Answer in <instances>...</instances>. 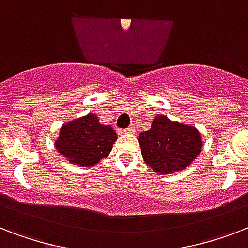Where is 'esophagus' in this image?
I'll return each mask as SVG.
<instances>
[{
	"instance_id": "esophagus-1",
	"label": "esophagus",
	"mask_w": 248,
	"mask_h": 248,
	"mask_svg": "<svg viewBox=\"0 0 248 248\" xmlns=\"http://www.w3.org/2000/svg\"><path fill=\"white\" fill-rule=\"evenodd\" d=\"M134 132H135V127H128V128L121 130L120 134H134Z\"/></svg>"
}]
</instances>
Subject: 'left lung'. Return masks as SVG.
<instances>
[{"mask_svg":"<svg viewBox=\"0 0 248 248\" xmlns=\"http://www.w3.org/2000/svg\"><path fill=\"white\" fill-rule=\"evenodd\" d=\"M144 161L158 173L184 170L200 155L202 141L193 126L172 122L165 116H157L151 130L139 135Z\"/></svg>","mask_w":248,"mask_h":248,"instance_id":"1","label":"left lung"}]
</instances>
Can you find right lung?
I'll use <instances>...</instances> for the list:
<instances>
[{
  "mask_svg": "<svg viewBox=\"0 0 248 248\" xmlns=\"http://www.w3.org/2000/svg\"><path fill=\"white\" fill-rule=\"evenodd\" d=\"M117 134L110 126L99 124L96 116H87L63 124L55 147L69 162L79 166L96 165L112 151Z\"/></svg>",
  "mask_w": 248,
  "mask_h": 248,
  "instance_id": "right-lung-1",
  "label": "right lung"
}]
</instances>
